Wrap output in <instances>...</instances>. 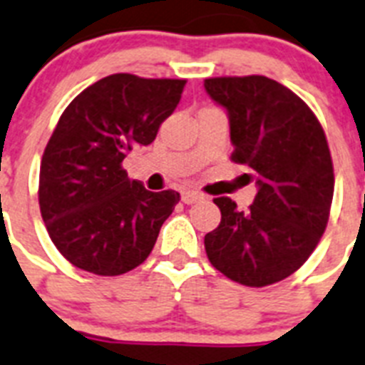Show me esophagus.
Returning <instances> with one entry per match:
<instances>
[{"label":"esophagus","mask_w":365,"mask_h":365,"mask_svg":"<svg viewBox=\"0 0 365 365\" xmlns=\"http://www.w3.org/2000/svg\"><path fill=\"white\" fill-rule=\"evenodd\" d=\"M202 195L197 191H183L182 192V202L183 204H197L198 200H202Z\"/></svg>","instance_id":"34e87169"}]
</instances>
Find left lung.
Wrapping results in <instances>:
<instances>
[{
	"label": "left lung",
	"mask_w": 365,
	"mask_h": 365,
	"mask_svg": "<svg viewBox=\"0 0 365 365\" xmlns=\"http://www.w3.org/2000/svg\"><path fill=\"white\" fill-rule=\"evenodd\" d=\"M228 113L232 161L254 170L258 192L247 211L215 198L220 225L206 234L211 265L230 280L263 287L301 267L319 243L334 195L329 143L317 116L265 76L204 81Z\"/></svg>",
	"instance_id": "left-lung-1"
}]
</instances>
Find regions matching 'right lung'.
<instances>
[{"label":"right lung","instance_id":"1","mask_svg":"<svg viewBox=\"0 0 365 365\" xmlns=\"http://www.w3.org/2000/svg\"><path fill=\"white\" fill-rule=\"evenodd\" d=\"M185 79L113 73L73 98L46 145L38 204L53 245L100 277L135 269L154 249L180 192H152L122 168L180 103Z\"/></svg>","mask_w":365,"mask_h":365}]
</instances>
